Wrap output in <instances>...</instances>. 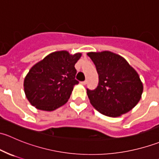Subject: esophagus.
I'll return each instance as SVG.
<instances>
[{
  "mask_svg": "<svg viewBox=\"0 0 159 159\" xmlns=\"http://www.w3.org/2000/svg\"><path fill=\"white\" fill-rule=\"evenodd\" d=\"M80 83H81V84H83V85H85V84H87V81H81V82H80Z\"/></svg>",
  "mask_w": 159,
  "mask_h": 159,
  "instance_id": "esophagus-1",
  "label": "esophagus"
}]
</instances>
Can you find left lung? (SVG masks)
<instances>
[{"instance_id":"1","label":"left lung","mask_w":159,"mask_h":159,"mask_svg":"<svg viewBox=\"0 0 159 159\" xmlns=\"http://www.w3.org/2000/svg\"><path fill=\"white\" fill-rule=\"evenodd\" d=\"M95 65L98 85L87 94L92 106L108 117L121 116L139 103L143 84L139 74L123 57L111 51L89 52Z\"/></svg>"}]
</instances>
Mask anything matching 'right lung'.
Masks as SVG:
<instances>
[{
	"mask_svg": "<svg viewBox=\"0 0 159 159\" xmlns=\"http://www.w3.org/2000/svg\"><path fill=\"white\" fill-rule=\"evenodd\" d=\"M81 57V53L55 51L35 64L24 81L25 95L30 105L47 111L65 105L74 86L78 84L75 65Z\"/></svg>",
	"mask_w": 159,
	"mask_h": 159,
	"instance_id": "add662e5",
	"label": "right lung"
}]
</instances>
